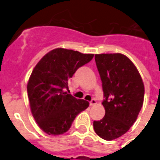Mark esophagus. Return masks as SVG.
<instances>
[{
  "instance_id": "obj_1",
  "label": "esophagus",
  "mask_w": 160,
  "mask_h": 160,
  "mask_svg": "<svg viewBox=\"0 0 160 160\" xmlns=\"http://www.w3.org/2000/svg\"><path fill=\"white\" fill-rule=\"evenodd\" d=\"M96 104H97V102H96V100H95V99H92V100L89 102V105H90L91 107H92V106L96 105Z\"/></svg>"
}]
</instances>
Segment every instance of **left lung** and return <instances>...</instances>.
<instances>
[{"mask_svg":"<svg viewBox=\"0 0 160 160\" xmlns=\"http://www.w3.org/2000/svg\"><path fill=\"white\" fill-rule=\"evenodd\" d=\"M102 84L105 116L93 121L95 132L104 140L121 137L136 121L144 101L145 88L132 61L121 53L95 54Z\"/></svg>","mask_w":160,"mask_h":160,"instance_id":"1","label":"left lung"}]
</instances>
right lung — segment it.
<instances>
[{
  "label": "right lung",
  "instance_id": "1",
  "mask_svg": "<svg viewBox=\"0 0 160 160\" xmlns=\"http://www.w3.org/2000/svg\"><path fill=\"white\" fill-rule=\"evenodd\" d=\"M93 54L58 48L44 56L32 71L28 83L31 111L39 127L49 135L68 132L75 118L88 107L64 89L78 68L88 63Z\"/></svg>",
  "mask_w": 160,
  "mask_h": 160
}]
</instances>
